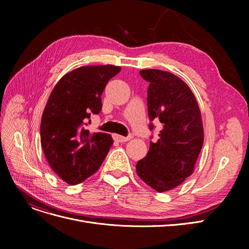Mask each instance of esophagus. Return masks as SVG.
<instances>
[{"instance_id": "34e87169", "label": "esophagus", "mask_w": 249, "mask_h": 249, "mask_svg": "<svg viewBox=\"0 0 249 249\" xmlns=\"http://www.w3.org/2000/svg\"><path fill=\"white\" fill-rule=\"evenodd\" d=\"M131 138H132V135H128L127 137H124V136H121V135H116V139L119 142H126Z\"/></svg>"}]
</instances>
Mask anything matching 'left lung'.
<instances>
[{
  "instance_id": "8db88e82",
  "label": "left lung",
  "mask_w": 249,
  "mask_h": 249,
  "mask_svg": "<svg viewBox=\"0 0 249 249\" xmlns=\"http://www.w3.org/2000/svg\"><path fill=\"white\" fill-rule=\"evenodd\" d=\"M149 83V120L162 124L159 140L149 143L144 159L136 164L138 177L156 192L179 186L193 172L203 146L204 129L197 100L187 84L168 71L143 70ZM152 123L149 129L153 130Z\"/></svg>"
}]
</instances>
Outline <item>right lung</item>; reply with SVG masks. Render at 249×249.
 I'll return each instance as SVG.
<instances>
[{"mask_svg":"<svg viewBox=\"0 0 249 249\" xmlns=\"http://www.w3.org/2000/svg\"><path fill=\"white\" fill-rule=\"evenodd\" d=\"M115 65H89L64 74L52 89L40 125L41 145L53 172L70 185L94 175L113 144L107 133L86 129L91 114L102 110L101 96Z\"/></svg>","mask_w":249,"mask_h":249,"instance_id":"right-lung-1","label":"right lung"}]
</instances>
